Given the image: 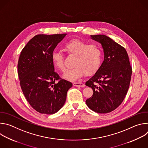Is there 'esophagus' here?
<instances>
[{
	"instance_id": "34e87169",
	"label": "esophagus",
	"mask_w": 148,
	"mask_h": 148,
	"mask_svg": "<svg viewBox=\"0 0 148 148\" xmlns=\"http://www.w3.org/2000/svg\"><path fill=\"white\" fill-rule=\"evenodd\" d=\"M73 86L75 87H85V84L82 82H74Z\"/></svg>"
}]
</instances>
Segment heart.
Returning a JSON list of instances; mask_svg holds the SVG:
<instances>
[{"label":"heart","mask_w":148,"mask_h":148,"mask_svg":"<svg viewBox=\"0 0 148 148\" xmlns=\"http://www.w3.org/2000/svg\"><path fill=\"white\" fill-rule=\"evenodd\" d=\"M64 50L70 55L75 56L73 65L74 67L67 70L63 78L74 81L84 74L87 75L96 73L100 68L103 57L101 47L96 43L89 44L79 39L70 40L64 46ZM51 61L54 67L63 72L65 70L64 58L62 54L54 51L51 54Z\"/></svg>","instance_id":"heart-1"}]
</instances>
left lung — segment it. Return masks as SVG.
<instances>
[{
  "label": "left lung",
  "instance_id": "obj_1",
  "mask_svg": "<svg viewBox=\"0 0 148 148\" xmlns=\"http://www.w3.org/2000/svg\"><path fill=\"white\" fill-rule=\"evenodd\" d=\"M91 38L101 44L104 60L86 85L93 90L86 102L90 109L99 114L110 112L123 101L130 87L132 75L127 52L124 47L105 35H91Z\"/></svg>",
  "mask_w": 148,
  "mask_h": 148
}]
</instances>
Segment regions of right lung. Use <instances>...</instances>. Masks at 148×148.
Wrapping results in <instances>:
<instances>
[{
    "label": "right lung",
    "instance_id": "obj_1",
    "mask_svg": "<svg viewBox=\"0 0 148 148\" xmlns=\"http://www.w3.org/2000/svg\"><path fill=\"white\" fill-rule=\"evenodd\" d=\"M66 34L35 36L23 49L18 58L21 88L32 107L41 114L58 112L73 86L71 82L61 79L55 72L51 58L54 49Z\"/></svg>",
    "mask_w": 148,
    "mask_h": 148
}]
</instances>
